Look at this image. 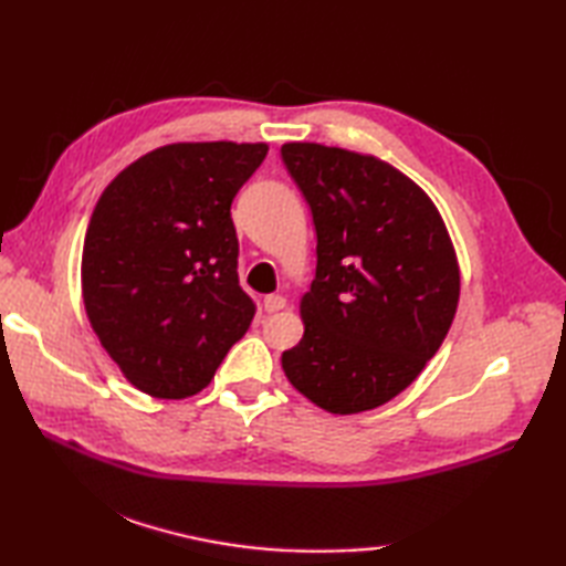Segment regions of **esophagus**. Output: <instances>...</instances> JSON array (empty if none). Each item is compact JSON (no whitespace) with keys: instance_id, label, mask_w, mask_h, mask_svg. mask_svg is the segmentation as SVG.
Segmentation results:
<instances>
[{"instance_id":"1","label":"esophagus","mask_w":566,"mask_h":566,"mask_svg":"<svg viewBox=\"0 0 566 566\" xmlns=\"http://www.w3.org/2000/svg\"><path fill=\"white\" fill-rule=\"evenodd\" d=\"M286 306V298L280 294H270L262 298V308L268 311V314H276V311H282Z\"/></svg>"}]
</instances>
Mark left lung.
<instances>
[{
	"mask_svg": "<svg viewBox=\"0 0 566 566\" xmlns=\"http://www.w3.org/2000/svg\"><path fill=\"white\" fill-rule=\"evenodd\" d=\"M282 160L318 240L304 338L282 353V369L323 411L363 413L440 350L460 302L454 245L426 191L375 155L284 143Z\"/></svg>",
	"mask_w": 566,
	"mask_h": 566,
	"instance_id": "8db88e82",
	"label": "left lung"
}]
</instances>
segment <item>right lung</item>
<instances>
[{"label":"right lung","mask_w":566,"mask_h":566,"mask_svg":"<svg viewBox=\"0 0 566 566\" xmlns=\"http://www.w3.org/2000/svg\"><path fill=\"white\" fill-rule=\"evenodd\" d=\"M264 155L268 143H170L118 172L92 211L84 311L124 377L155 399L207 387L255 316L231 203Z\"/></svg>","instance_id":"add662e5"}]
</instances>
